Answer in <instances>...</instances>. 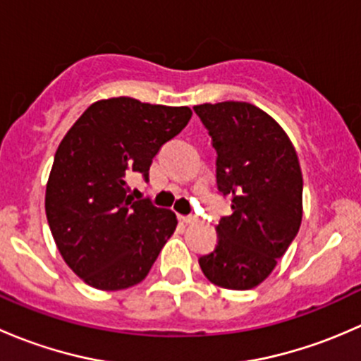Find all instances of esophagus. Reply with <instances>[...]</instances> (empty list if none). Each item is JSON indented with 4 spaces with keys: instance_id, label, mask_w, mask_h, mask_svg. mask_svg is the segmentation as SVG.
I'll return each mask as SVG.
<instances>
[{
    "instance_id": "obj_1",
    "label": "esophagus",
    "mask_w": 361,
    "mask_h": 361,
    "mask_svg": "<svg viewBox=\"0 0 361 361\" xmlns=\"http://www.w3.org/2000/svg\"><path fill=\"white\" fill-rule=\"evenodd\" d=\"M180 221H183V224L190 225V224H194V221H197V218H195L194 214H188V216H180Z\"/></svg>"
}]
</instances>
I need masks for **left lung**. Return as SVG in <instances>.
<instances>
[{"mask_svg":"<svg viewBox=\"0 0 361 361\" xmlns=\"http://www.w3.org/2000/svg\"><path fill=\"white\" fill-rule=\"evenodd\" d=\"M194 111L216 152V185L232 201L218 221V245L199 258L204 276L228 290L260 285L286 253L302 221V173L285 130L260 108L239 101Z\"/></svg>","mask_w":361,"mask_h":361,"instance_id":"8db88e82","label":"left lung"}]
</instances>
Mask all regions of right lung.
Instances as JSON below:
<instances>
[{"label": "right lung", "instance_id": "add662e5", "mask_svg": "<svg viewBox=\"0 0 361 361\" xmlns=\"http://www.w3.org/2000/svg\"><path fill=\"white\" fill-rule=\"evenodd\" d=\"M187 106L111 97L90 104L54 157L45 211L54 241L78 278L123 290L147 278L176 228V214L134 201L127 178L148 181L152 159L183 130Z\"/></svg>", "mask_w": 361, "mask_h": 361}]
</instances>
